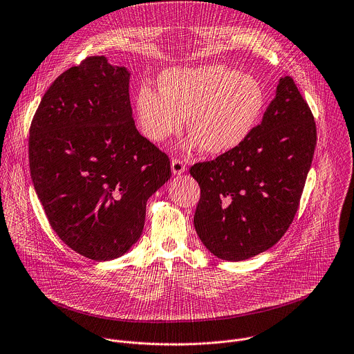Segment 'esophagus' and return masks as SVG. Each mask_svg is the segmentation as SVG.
Segmentation results:
<instances>
[{
    "label": "esophagus",
    "instance_id": "obj_1",
    "mask_svg": "<svg viewBox=\"0 0 354 354\" xmlns=\"http://www.w3.org/2000/svg\"><path fill=\"white\" fill-rule=\"evenodd\" d=\"M171 168H172V172L175 175H180V174H183L186 171V165H185V162L180 158H172Z\"/></svg>",
    "mask_w": 354,
    "mask_h": 354
}]
</instances>
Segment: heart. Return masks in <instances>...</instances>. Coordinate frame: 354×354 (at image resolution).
I'll use <instances>...</instances> for the list:
<instances>
[{
	"label": "heart",
	"instance_id": "b5f03b06",
	"mask_svg": "<svg viewBox=\"0 0 354 354\" xmlns=\"http://www.w3.org/2000/svg\"><path fill=\"white\" fill-rule=\"evenodd\" d=\"M158 89L143 84L135 96L142 135L161 145L179 135L187 115L189 145L221 156L240 146L257 127L265 104L259 81L225 64L175 67L158 78Z\"/></svg>",
	"mask_w": 354,
	"mask_h": 354
}]
</instances>
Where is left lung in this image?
Masks as SVG:
<instances>
[{"label":"left lung","instance_id":"obj_1","mask_svg":"<svg viewBox=\"0 0 354 354\" xmlns=\"http://www.w3.org/2000/svg\"><path fill=\"white\" fill-rule=\"evenodd\" d=\"M316 140L312 110L287 75L262 122L240 146L190 168L201 190L194 226L211 254L239 262L284 236L298 211Z\"/></svg>","mask_w":354,"mask_h":354}]
</instances>
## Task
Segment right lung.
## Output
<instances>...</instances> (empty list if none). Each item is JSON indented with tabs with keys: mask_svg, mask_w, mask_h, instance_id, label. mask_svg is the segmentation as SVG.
<instances>
[{
	"mask_svg": "<svg viewBox=\"0 0 354 354\" xmlns=\"http://www.w3.org/2000/svg\"><path fill=\"white\" fill-rule=\"evenodd\" d=\"M28 161L50 227L99 262L139 240L146 203L171 176L168 156L135 127L129 71L104 56L84 59L48 88L30 125Z\"/></svg>",
	"mask_w": 354,
	"mask_h": 354,
	"instance_id": "obj_1",
	"label": "right lung"
}]
</instances>
